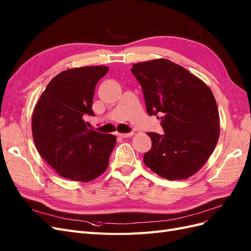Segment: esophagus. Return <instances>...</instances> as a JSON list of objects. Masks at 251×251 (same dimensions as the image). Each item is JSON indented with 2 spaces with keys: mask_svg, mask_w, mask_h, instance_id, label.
<instances>
[{
  "mask_svg": "<svg viewBox=\"0 0 251 251\" xmlns=\"http://www.w3.org/2000/svg\"><path fill=\"white\" fill-rule=\"evenodd\" d=\"M133 132H131V133H120V134H118L121 138H127V137H131V136H133Z\"/></svg>",
  "mask_w": 251,
  "mask_h": 251,
  "instance_id": "esophagus-1",
  "label": "esophagus"
}]
</instances>
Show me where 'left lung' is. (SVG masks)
Masks as SVG:
<instances>
[{"label":"left lung","mask_w":251,"mask_h":251,"mask_svg":"<svg viewBox=\"0 0 251 251\" xmlns=\"http://www.w3.org/2000/svg\"><path fill=\"white\" fill-rule=\"evenodd\" d=\"M131 71L141 85L149 115L159 114L164 131L148 133L151 149L143 162L168 180L191 177L207 161L219 139L220 118L211 90L169 59L134 64Z\"/></svg>","instance_id":"1"}]
</instances>
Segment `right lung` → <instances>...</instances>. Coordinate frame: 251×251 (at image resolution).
Wrapping results in <instances>:
<instances>
[{
  "label": "right lung",
  "instance_id": "1",
  "mask_svg": "<svg viewBox=\"0 0 251 251\" xmlns=\"http://www.w3.org/2000/svg\"><path fill=\"white\" fill-rule=\"evenodd\" d=\"M107 66L65 70L53 77L35 104L31 126L37 151L59 176L88 182L107 170L116 136L89 130L96 83Z\"/></svg>",
  "mask_w": 251,
  "mask_h": 251
}]
</instances>
